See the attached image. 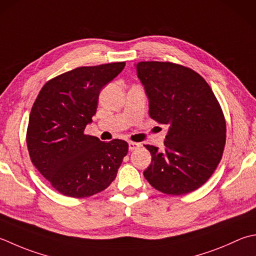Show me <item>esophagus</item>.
<instances>
[{"instance_id": "obj_1", "label": "esophagus", "mask_w": 256, "mask_h": 256, "mask_svg": "<svg viewBox=\"0 0 256 256\" xmlns=\"http://www.w3.org/2000/svg\"><path fill=\"white\" fill-rule=\"evenodd\" d=\"M141 146V144L136 142H128V150L130 151H133V150H136Z\"/></svg>"}]
</instances>
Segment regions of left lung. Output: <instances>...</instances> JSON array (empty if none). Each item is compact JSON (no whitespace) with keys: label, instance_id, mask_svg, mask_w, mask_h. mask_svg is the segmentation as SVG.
Masks as SVG:
<instances>
[{"label":"left lung","instance_id":"obj_1","mask_svg":"<svg viewBox=\"0 0 256 256\" xmlns=\"http://www.w3.org/2000/svg\"><path fill=\"white\" fill-rule=\"evenodd\" d=\"M148 114L166 124L164 151L145 145L152 162L144 178L158 191L182 195L208 181L222 158L226 125L210 85L193 70L170 62L134 65Z\"/></svg>","mask_w":256,"mask_h":256}]
</instances>
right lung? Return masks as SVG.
Here are the masks:
<instances>
[{"label": "right lung", "mask_w": 256, "mask_h": 256, "mask_svg": "<svg viewBox=\"0 0 256 256\" xmlns=\"http://www.w3.org/2000/svg\"><path fill=\"white\" fill-rule=\"evenodd\" d=\"M124 66L118 62L74 68L48 81L35 100L26 134L30 158L63 195L91 196L116 178L128 143H105L84 130L96 113L101 90Z\"/></svg>", "instance_id": "1"}]
</instances>
